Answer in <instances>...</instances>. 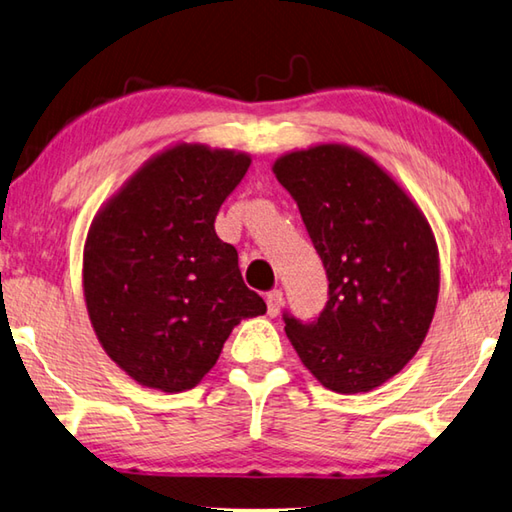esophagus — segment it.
Masks as SVG:
<instances>
[{"mask_svg":"<svg viewBox=\"0 0 512 512\" xmlns=\"http://www.w3.org/2000/svg\"><path fill=\"white\" fill-rule=\"evenodd\" d=\"M283 307V292L281 289H274V292L267 294V314L269 316H278Z\"/></svg>","mask_w":512,"mask_h":512,"instance_id":"1","label":"esophagus"}]
</instances>
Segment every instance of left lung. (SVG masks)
<instances>
[{
	"label": "left lung",
	"instance_id": "left-lung-1",
	"mask_svg": "<svg viewBox=\"0 0 512 512\" xmlns=\"http://www.w3.org/2000/svg\"><path fill=\"white\" fill-rule=\"evenodd\" d=\"M327 274L316 321L283 314L287 339L327 390L370 392L421 347L439 296V252L423 211L376 162L316 144L274 162Z\"/></svg>",
	"mask_w": 512,
	"mask_h": 512
}]
</instances>
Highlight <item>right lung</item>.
Listing matches in <instances>:
<instances>
[{"label": "right lung", "mask_w": 512, "mask_h": 512, "mask_svg": "<svg viewBox=\"0 0 512 512\" xmlns=\"http://www.w3.org/2000/svg\"><path fill=\"white\" fill-rule=\"evenodd\" d=\"M247 153L176 144L153 156L93 218L84 245L86 310L104 352L133 381L191 390L243 318L267 312L216 236Z\"/></svg>", "instance_id": "add662e5"}]
</instances>
